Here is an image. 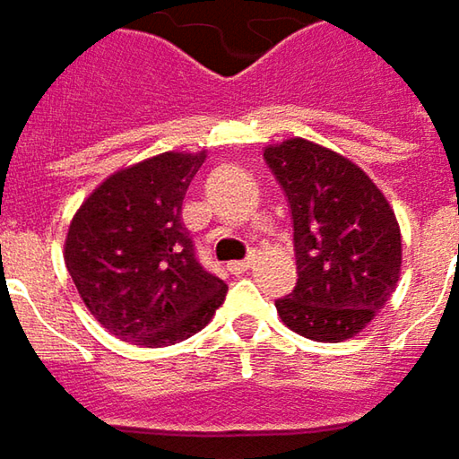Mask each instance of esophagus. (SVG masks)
<instances>
[{"label":"esophagus","mask_w":459,"mask_h":459,"mask_svg":"<svg viewBox=\"0 0 459 459\" xmlns=\"http://www.w3.org/2000/svg\"><path fill=\"white\" fill-rule=\"evenodd\" d=\"M255 265V257H247V260H238V263H230V271L232 273H247L250 268Z\"/></svg>","instance_id":"esophagus-1"}]
</instances>
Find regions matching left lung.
I'll use <instances>...</instances> for the list:
<instances>
[{"label": "left lung", "instance_id": "8db88e82", "mask_svg": "<svg viewBox=\"0 0 459 459\" xmlns=\"http://www.w3.org/2000/svg\"><path fill=\"white\" fill-rule=\"evenodd\" d=\"M293 220L296 289L281 322L314 342H342L373 322L401 275V230L370 176L340 152L291 137L263 152Z\"/></svg>", "mask_w": 459, "mask_h": 459}]
</instances>
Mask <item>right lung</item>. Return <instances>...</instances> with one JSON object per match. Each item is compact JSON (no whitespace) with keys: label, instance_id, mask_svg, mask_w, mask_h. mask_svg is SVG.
Wrapping results in <instances>:
<instances>
[{"label":"right lung","instance_id":"right-lung-1","mask_svg":"<svg viewBox=\"0 0 459 459\" xmlns=\"http://www.w3.org/2000/svg\"><path fill=\"white\" fill-rule=\"evenodd\" d=\"M206 152H160L112 173L74 214L65 268L81 301L119 340L176 344L209 325L227 283L196 260L181 221Z\"/></svg>","mask_w":459,"mask_h":459}]
</instances>
